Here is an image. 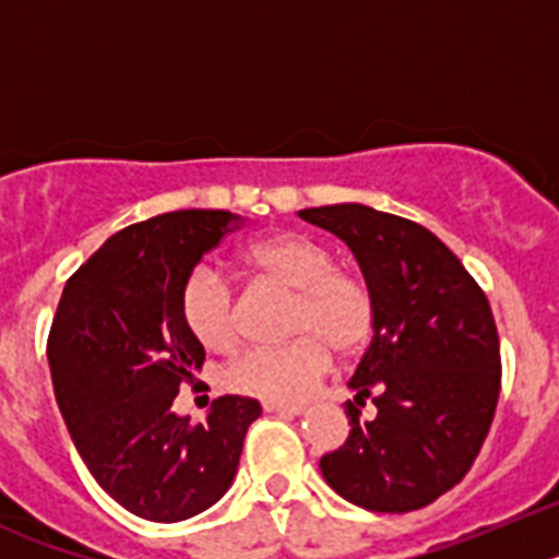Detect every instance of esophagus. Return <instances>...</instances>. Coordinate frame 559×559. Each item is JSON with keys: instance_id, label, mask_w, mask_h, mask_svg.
I'll return each instance as SVG.
<instances>
[{"instance_id": "esophagus-1", "label": "esophagus", "mask_w": 559, "mask_h": 559, "mask_svg": "<svg viewBox=\"0 0 559 559\" xmlns=\"http://www.w3.org/2000/svg\"><path fill=\"white\" fill-rule=\"evenodd\" d=\"M263 408L269 414H288V417H299V414H305V406H283V403H265Z\"/></svg>"}]
</instances>
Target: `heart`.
<instances>
[{"instance_id":"b5f03b06","label":"heart","mask_w":559,"mask_h":559,"mask_svg":"<svg viewBox=\"0 0 559 559\" xmlns=\"http://www.w3.org/2000/svg\"><path fill=\"white\" fill-rule=\"evenodd\" d=\"M243 263L260 280L296 290L288 344L254 347L237 355L224 372L229 392L263 403H299L328 374L335 355L367 347L378 324V296L367 274L335 263L324 243L305 235H274L243 251ZM181 319L192 338L212 353H226L240 335V308L231 283L215 265L192 269L181 288Z\"/></svg>"}]
</instances>
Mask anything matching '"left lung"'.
Segmentation results:
<instances>
[{"label": "left lung", "instance_id": "1", "mask_svg": "<svg viewBox=\"0 0 559 559\" xmlns=\"http://www.w3.org/2000/svg\"><path fill=\"white\" fill-rule=\"evenodd\" d=\"M308 224L353 249L378 296L372 344L347 400L349 437L324 453V481L369 512H412L456 487L476 462L501 389L490 302L426 226L364 204L310 206ZM372 396L379 417L359 419Z\"/></svg>", "mask_w": 559, "mask_h": 559}]
</instances>
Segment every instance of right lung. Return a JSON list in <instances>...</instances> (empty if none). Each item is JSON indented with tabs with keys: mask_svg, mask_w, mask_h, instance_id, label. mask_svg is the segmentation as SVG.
<instances>
[{
	"mask_svg": "<svg viewBox=\"0 0 559 559\" xmlns=\"http://www.w3.org/2000/svg\"><path fill=\"white\" fill-rule=\"evenodd\" d=\"M240 226L226 210L126 226L69 276L49 328V372L72 442L103 490L145 521H185L218 501L263 412L240 394L212 400L204 423L173 412L204 364L181 319V288Z\"/></svg>",
	"mask_w": 559,
	"mask_h": 559,
	"instance_id": "right-lung-1",
	"label": "right lung"
}]
</instances>
